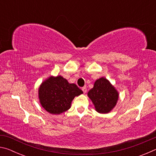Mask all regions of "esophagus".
<instances>
[{
	"mask_svg": "<svg viewBox=\"0 0 156 156\" xmlns=\"http://www.w3.org/2000/svg\"><path fill=\"white\" fill-rule=\"evenodd\" d=\"M82 90H83L84 94H85L87 92V87H83L82 88Z\"/></svg>",
	"mask_w": 156,
	"mask_h": 156,
	"instance_id": "esophagus-1",
	"label": "esophagus"
}]
</instances>
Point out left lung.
<instances>
[{"label":"left lung","mask_w":156,"mask_h":156,"mask_svg":"<svg viewBox=\"0 0 156 156\" xmlns=\"http://www.w3.org/2000/svg\"><path fill=\"white\" fill-rule=\"evenodd\" d=\"M87 96L93 102L95 109L100 113H109L115 107L119 98L118 91L104 77L96 80Z\"/></svg>","instance_id":"obj_1"}]
</instances>
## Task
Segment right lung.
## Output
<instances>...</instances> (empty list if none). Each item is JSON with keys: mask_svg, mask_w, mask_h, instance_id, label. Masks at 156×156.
<instances>
[{"mask_svg": "<svg viewBox=\"0 0 156 156\" xmlns=\"http://www.w3.org/2000/svg\"><path fill=\"white\" fill-rule=\"evenodd\" d=\"M82 94L76 84L69 83L61 76H50L38 89L41 106L51 114L58 115L70 109L73 98Z\"/></svg>", "mask_w": 156, "mask_h": 156, "instance_id": "add662e5", "label": "right lung"}]
</instances>
